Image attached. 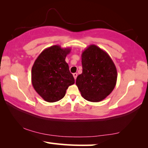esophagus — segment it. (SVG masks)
Here are the masks:
<instances>
[{
    "instance_id": "1",
    "label": "esophagus",
    "mask_w": 148,
    "mask_h": 148,
    "mask_svg": "<svg viewBox=\"0 0 148 148\" xmlns=\"http://www.w3.org/2000/svg\"><path fill=\"white\" fill-rule=\"evenodd\" d=\"M77 76H78V74H77V73H74V74H73V76H74V79H76V78H77Z\"/></svg>"
}]
</instances>
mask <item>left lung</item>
<instances>
[{
  "instance_id": "1",
  "label": "left lung",
  "mask_w": 148,
  "mask_h": 148,
  "mask_svg": "<svg viewBox=\"0 0 148 148\" xmlns=\"http://www.w3.org/2000/svg\"><path fill=\"white\" fill-rule=\"evenodd\" d=\"M82 73L77 76L76 84L82 97L99 102L112 92L117 80V70L109 55L95 45L82 53Z\"/></svg>"
}]
</instances>
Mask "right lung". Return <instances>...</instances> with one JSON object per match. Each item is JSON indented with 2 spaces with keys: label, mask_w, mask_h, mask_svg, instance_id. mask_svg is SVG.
Returning a JSON list of instances; mask_svg holds the SVG:
<instances>
[{
  "label": "right lung",
  "mask_w": 148,
  "mask_h": 148,
  "mask_svg": "<svg viewBox=\"0 0 148 148\" xmlns=\"http://www.w3.org/2000/svg\"><path fill=\"white\" fill-rule=\"evenodd\" d=\"M70 48L53 45L43 50L32 68V84L37 93L47 102L58 101L66 95L74 78L66 62Z\"/></svg>",
  "instance_id": "right-lung-1"
}]
</instances>
